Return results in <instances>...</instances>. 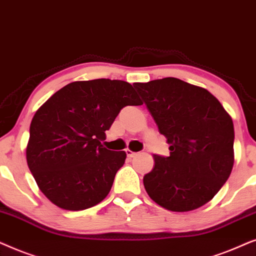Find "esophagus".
Instances as JSON below:
<instances>
[{"instance_id": "34e87169", "label": "esophagus", "mask_w": 256, "mask_h": 256, "mask_svg": "<svg viewBox=\"0 0 256 256\" xmlns=\"http://www.w3.org/2000/svg\"><path fill=\"white\" fill-rule=\"evenodd\" d=\"M126 156H128V158H134L136 156H137V153H134V152H132V151H130V150H126Z\"/></svg>"}]
</instances>
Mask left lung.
Masks as SVG:
<instances>
[{"mask_svg": "<svg viewBox=\"0 0 256 256\" xmlns=\"http://www.w3.org/2000/svg\"><path fill=\"white\" fill-rule=\"evenodd\" d=\"M158 130L168 138L170 156L154 154L144 176L150 198L164 208L188 212L213 199L234 164L230 116L206 88L174 77L134 83Z\"/></svg>", "mask_w": 256, "mask_h": 256, "instance_id": "1", "label": "left lung"}]
</instances>
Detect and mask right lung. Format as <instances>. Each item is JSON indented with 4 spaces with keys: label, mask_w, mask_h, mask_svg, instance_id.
I'll use <instances>...</instances> for the list:
<instances>
[{
    "label": "right lung",
    "mask_w": 256,
    "mask_h": 256,
    "mask_svg": "<svg viewBox=\"0 0 256 256\" xmlns=\"http://www.w3.org/2000/svg\"><path fill=\"white\" fill-rule=\"evenodd\" d=\"M128 82H72L34 116L26 162L37 185L63 210L90 208L105 199L126 153L104 148L105 131L128 105H142Z\"/></svg>",
    "instance_id": "obj_1"
}]
</instances>
